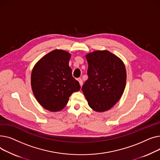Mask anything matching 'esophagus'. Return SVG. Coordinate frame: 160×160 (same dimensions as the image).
I'll return each mask as SVG.
<instances>
[{"mask_svg":"<svg viewBox=\"0 0 160 160\" xmlns=\"http://www.w3.org/2000/svg\"><path fill=\"white\" fill-rule=\"evenodd\" d=\"M78 82H79V83H80V86L82 87V83H83V81H82V78H78Z\"/></svg>","mask_w":160,"mask_h":160,"instance_id":"esophagus-1","label":"esophagus"}]
</instances>
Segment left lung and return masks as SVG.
Returning a JSON list of instances; mask_svg holds the SVG:
<instances>
[{"mask_svg": "<svg viewBox=\"0 0 160 160\" xmlns=\"http://www.w3.org/2000/svg\"><path fill=\"white\" fill-rule=\"evenodd\" d=\"M86 57L88 79L82 90L91 108L98 112L107 111L123 94L127 81L124 64L108 50H96Z\"/></svg>", "mask_w": 160, "mask_h": 160, "instance_id": "1", "label": "left lung"}]
</instances>
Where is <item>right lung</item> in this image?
Returning <instances> with one entry per match:
<instances>
[{
	"mask_svg": "<svg viewBox=\"0 0 160 160\" xmlns=\"http://www.w3.org/2000/svg\"><path fill=\"white\" fill-rule=\"evenodd\" d=\"M71 54L56 49L36 63L31 74L33 93L41 106L50 112L61 111L73 92L80 89L69 65Z\"/></svg>",
	"mask_w": 160,
	"mask_h": 160,
	"instance_id": "1",
	"label": "right lung"
}]
</instances>
